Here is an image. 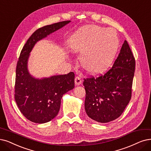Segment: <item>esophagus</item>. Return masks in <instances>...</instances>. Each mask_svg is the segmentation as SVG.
I'll return each instance as SVG.
<instances>
[{"label":"esophagus","instance_id":"esophagus-1","mask_svg":"<svg viewBox=\"0 0 151 151\" xmlns=\"http://www.w3.org/2000/svg\"><path fill=\"white\" fill-rule=\"evenodd\" d=\"M81 83H82V81L81 79V78H79V77H76L75 78V85L78 86H80Z\"/></svg>","mask_w":151,"mask_h":151}]
</instances>
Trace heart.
Wrapping results in <instances>:
<instances>
[{"label":"heart","instance_id":"heart-1","mask_svg":"<svg viewBox=\"0 0 151 151\" xmlns=\"http://www.w3.org/2000/svg\"><path fill=\"white\" fill-rule=\"evenodd\" d=\"M119 47L116 33L96 25L82 27L72 36L71 50L82 53V67L88 73L99 74L106 71L112 64Z\"/></svg>","mask_w":151,"mask_h":151}]
</instances>
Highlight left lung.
Returning a JSON list of instances; mask_svg holds the SVG:
<instances>
[{
    "mask_svg": "<svg viewBox=\"0 0 151 151\" xmlns=\"http://www.w3.org/2000/svg\"><path fill=\"white\" fill-rule=\"evenodd\" d=\"M135 59L126 40L113 67L95 79H84L85 110L89 118L99 123L118 118L131 98Z\"/></svg>",
    "mask_w": 151,
    "mask_h": 151,
    "instance_id": "left-lung-1",
    "label": "left lung"
}]
</instances>
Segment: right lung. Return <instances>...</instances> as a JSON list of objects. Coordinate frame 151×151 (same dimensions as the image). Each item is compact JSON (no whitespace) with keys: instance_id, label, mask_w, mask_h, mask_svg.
<instances>
[{"instance_id":"1","label":"right lung","mask_w":151,"mask_h":151,"mask_svg":"<svg viewBox=\"0 0 151 151\" xmlns=\"http://www.w3.org/2000/svg\"><path fill=\"white\" fill-rule=\"evenodd\" d=\"M70 22H60L36 30L21 51L16 69L15 99L24 116L33 123H45L57 116L63 95L74 88L75 75L70 72L64 75L36 78L28 69L30 52L38 41Z\"/></svg>"}]
</instances>
